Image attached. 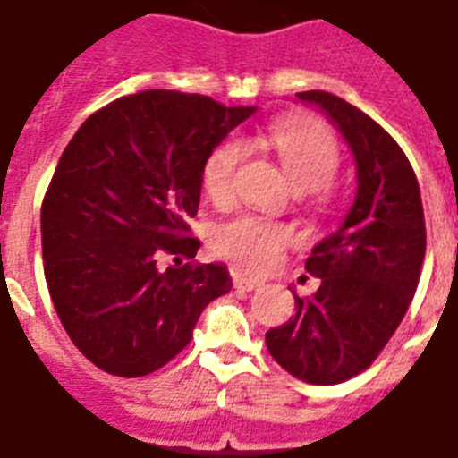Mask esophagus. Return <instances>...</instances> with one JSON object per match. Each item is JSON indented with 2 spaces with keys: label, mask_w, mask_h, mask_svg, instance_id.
<instances>
[{
  "label": "esophagus",
  "mask_w": 458,
  "mask_h": 458,
  "mask_svg": "<svg viewBox=\"0 0 458 458\" xmlns=\"http://www.w3.org/2000/svg\"><path fill=\"white\" fill-rule=\"evenodd\" d=\"M233 285H236L238 290H257L262 288L264 281H259V278H252V276H245V274H233Z\"/></svg>",
  "instance_id": "obj_1"
}]
</instances>
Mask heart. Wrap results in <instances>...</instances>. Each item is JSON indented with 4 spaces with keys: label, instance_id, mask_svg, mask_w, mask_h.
I'll use <instances>...</instances> for the list:
<instances>
[{
    "label": "heart",
    "instance_id": "b5f03b06",
    "mask_svg": "<svg viewBox=\"0 0 458 458\" xmlns=\"http://www.w3.org/2000/svg\"><path fill=\"white\" fill-rule=\"evenodd\" d=\"M267 142L276 152L285 177L297 191H316L330 184L339 168V147L325 128L300 119H276L267 128ZM245 157L241 138H226L208 154L201 170L203 191L213 203L225 206L233 196V175ZM290 229L267 217L238 215L215 232L217 252L248 269H271L285 245Z\"/></svg>",
    "mask_w": 458,
    "mask_h": 458
}]
</instances>
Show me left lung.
Listing matches in <instances>:
<instances>
[{
	"label": "left lung",
	"instance_id": "left-lung-1",
	"mask_svg": "<svg viewBox=\"0 0 458 458\" xmlns=\"http://www.w3.org/2000/svg\"><path fill=\"white\" fill-rule=\"evenodd\" d=\"M339 128L356 157V201L306 259L320 278L297 313L267 332L274 360L306 384H342L379 356L417 293L426 255L419 182L405 152L374 119L325 90L297 93Z\"/></svg>",
	"mask_w": 458,
	"mask_h": 458
}]
</instances>
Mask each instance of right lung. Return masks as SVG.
<instances>
[{"label": "right lung", "instance_id": "obj_1", "mask_svg": "<svg viewBox=\"0 0 458 458\" xmlns=\"http://www.w3.org/2000/svg\"><path fill=\"white\" fill-rule=\"evenodd\" d=\"M255 107L142 90L81 123L41 203L44 276L60 323L96 368L145 377L191 342L208 304L232 290L222 264H196L208 154ZM165 259L176 262L163 269ZM188 264L182 265V259Z\"/></svg>", "mask_w": 458, "mask_h": 458}]
</instances>
